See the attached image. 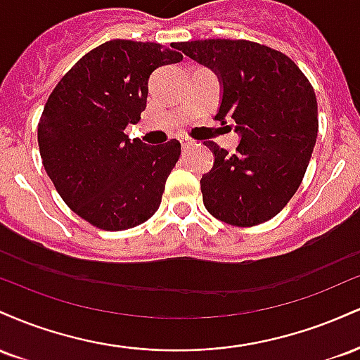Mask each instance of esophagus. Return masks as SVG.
<instances>
[{"label":"esophagus","mask_w":360,"mask_h":360,"mask_svg":"<svg viewBox=\"0 0 360 360\" xmlns=\"http://www.w3.org/2000/svg\"><path fill=\"white\" fill-rule=\"evenodd\" d=\"M181 142V147H183V150H188V148H191L194 146V140L191 139H179Z\"/></svg>","instance_id":"34e87169"}]
</instances>
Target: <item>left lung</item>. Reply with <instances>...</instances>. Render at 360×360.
I'll return each mask as SVG.
<instances>
[{
	"label": "left lung",
	"instance_id": "1",
	"mask_svg": "<svg viewBox=\"0 0 360 360\" xmlns=\"http://www.w3.org/2000/svg\"><path fill=\"white\" fill-rule=\"evenodd\" d=\"M177 47L213 69L223 96L217 120H233L235 154L214 142L212 171L201 177L203 203L218 220L254 226L278 214L298 191L318 134L313 86L283 52L250 40L208 39Z\"/></svg>",
	"mask_w": 360,
	"mask_h": 360
}]
</instances>
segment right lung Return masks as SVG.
<instances>
[{
	"label": "right lung",
	"mask_w": 360,
	"mask_h": 360,
	"mask_svg": "<svg viewBox=\"0 0 360 360\" xmlns=\"http://www.w3.org/2000/svg\"><path fill=\"white\" fill-rule=\"evenodd\" d=\"M177 51V44L110 40L82 56L45 103L39 122L45 171L64 203L98 229H134L159 208L181 143L131 142L125 127L146 110L150 74L183 59Z\"/></svg>",
	"instance_id": "obj_1"
}]
</instances>
